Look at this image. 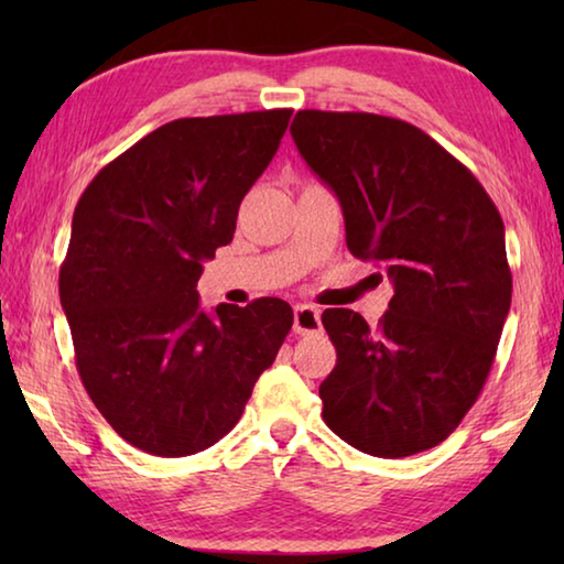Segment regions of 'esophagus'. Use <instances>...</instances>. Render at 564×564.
<instances>
[{
    "mask_svg": "<svg viewBox=\"0 0 564 564\" xmlns=\"http://www.w3.org/2000/svg\"><path fill=\"white\" fill-rule=\"evenodd\" d=\"M293 330L299 336H321V311L313 308V305H295Z\"/></svg>",
    "mask_w": 564,
    "mask_h": 564,
    "instance_id": "obj_1",
    "label": "esophagus"
}]
</instances>
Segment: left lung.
Segmentation results:
<instances>
[{
	"instance_id": "1",
	"label": "left lung",
	"mask_w": 564,
	"mask_h": 564,
	"mask_svg": "<svg viewBox=\"0 0 564 564\" xmlns=\"http://www.w3.org/2000/svg\"><path fill=\"white\" fill-rule=\"evenodd\" d=\"M291 137L333 188L348 251L376 261L395 295L370 330L323 311L338 360L318 393L340 441L376 457L431 451L488 380L510 311L505 226L470 169L400 119L303 109Z\"/></svg>"
}]
</instances>
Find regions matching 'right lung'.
<instances>
[{"label":"right lung","mask_w":564,"mask_h":564,"mask_svg":"<svg viewBox=\"0 0 564 564\" xmlns=\"http://www.w3.org/2000/svg\"><path fill=\"white\" fill-rule=\"evenodd\" d=\"M291 113L169 121L104 166L74 208L59 299L76 370L139 451L184 457L221 441L289 336L285 301L221 303L208 316L196 283L231 243Z\"/></svg>","instance_id":"1"}]
</instances>
